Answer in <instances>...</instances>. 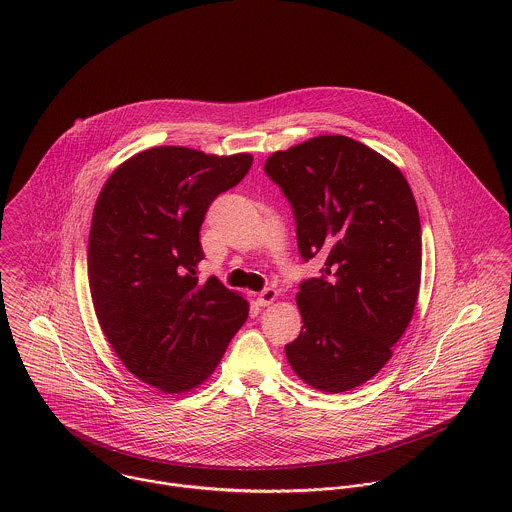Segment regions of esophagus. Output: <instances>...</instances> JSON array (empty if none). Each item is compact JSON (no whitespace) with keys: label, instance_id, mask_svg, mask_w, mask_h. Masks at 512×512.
Returning a JSON list of instances; mask_svg holds the SVG:
<instances>
[{"label":"esophagus","instance_id":"34e87169","mask_svg":"<svg viewBox=\"0 0 512 512\" xmlns=\"http://www.w3.org/2000/svg\"><path fill=\"white\" fill-rule=\"evenodd\" d=\"M278 299V292L274 290V288H266L264 292L258 293V297H256V301H258V305H272L274 301Z\"/></svg>","mask_w":512,"mask_h":512}]
</instances>
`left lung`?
<instances>
[{"label":"left lung","instance_id":"obj_1","mask_svg":"<svg viewBox=\"0 0 512 512\" xmlns=\"http://www.w3.org/2000/svg\"><path fill=\"white\" fill-rule=\"evenodd\" d=\"M292 203L303 260H325L295 295L301 333L293 372L337 394L370 380L412 321L422 278V226L412 189L384 155L347 136H317L264 165Z\"/></svg>","mask_w":512,"mask_h":512}]
</instances>
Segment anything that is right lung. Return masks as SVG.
I'll list each match as a JSON object with an SVG mask.
<instances>
[{
  "instance_id": "1",
  "label": "right lung",
  "mask_w": 512,
  "mask_h": 512,
  "mask_svg": "<svg viewBox=\"0 0 512 512\" xmlns=\"http://www.w3.org/2000/svg\"><path fill=\"white\" fill-rule=\"evenodd\" d=\"M250 153L151 147L104 183L88 236L98 323L136 378L165 394L201 386L248 317V301L215 276L197 278L209 205L242 181Z\"/></svg>"
}]
</instances>
